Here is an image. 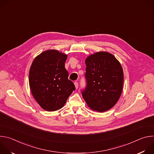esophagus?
<instances>
[{"label":"esophagus","instance_id":"1","mask_svg":"<svg viewBox=\"0 0 154 154\" xmlns=\"http://www.w3.org/2000/svg\"><path fill=\"white\" fill-rule=\"evenodd\" d=\"M74 85H75V89H77L78 88V86H79L78 82H74Z\"/></svg>","mask_w":154,"mask_h":154}]
</instances>
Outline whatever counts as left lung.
Instances as JSON below:
<instances>
[{
	"instance_id": "1",
	"label": "left lung",
	"mask_w": 154,
	"mask_h": 154,
	"mask_svg": "<svg viewBox=\"0 0 154 154\" xmlns=\"http://www.w3.org/2000/svg\"><path fill=\"white\" fill-rule=\"evenodd\" d=\"M85 64L87 86L82 96L93 110L106 112L115 105L122 93V66L113 55L103 51L87 57Z\"/></svg>"
}]
</instances>
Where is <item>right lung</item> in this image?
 Returning <instances> with one entry per match:
<instances>
[{
  "label": "right lung",
  "mask_w": 154,
  "mask_h": 154,
  "mask_svg": "<svg viewBox=\"0 0 154 154\" xmlns=\"http://www.w3.org/2000/svg\"><path fill=\"white\" fill-rule=\"evenodd\" d=\"M67 57L57 50H48L36 56L30 66L29 80L32 94L46 111L61 108L75 89L64 67Z\"/></svg>",
  "instance_id": "right-lung-1"
}]
</instances>
